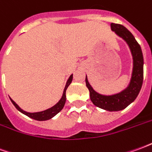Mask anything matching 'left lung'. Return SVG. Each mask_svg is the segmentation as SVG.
<instances>
[{
	"mask_svg": "<svg viewBox=\"0 0 152 152\" xmlns=\"http://www.w3.org/2000/svg\"><path fill=\"white\" fill-rule=\"evenodd\" d=\"M111 28L116 35L126 41L133 55L134 67L129 85L119 94L107 96L94 91L89 85L87 76L86 77V83L89 90L90 99L94 105L109 112H117L127 107L136 99L140 92L143 82V55L140 45L127 28L117 23H111Z\"/></svg>",
	"mask_w": 152,
	"mask_h": 152,
	"instance_id": "left-lung-1",
	"label": "left lung"
}]
</instances>
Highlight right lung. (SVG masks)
<instances>
[{"mask_svg": "<svg viewBox=\"0 0 152 152\" xmlns=\"http://www.w3.org/2000/svg\"><path fill=\"white\" fill-rule=\"evenodd\" d=\"M72 78H73V75L72 74L71 76H70L69 79L67 80V81H66V86H65V88H64V90H63V96H62V99H60L59 102H58L57 104L52 107H50V108L47 109L45 111H43V112H33V113H31V112H27L23 111V109H21L19 107H18L16 103H15V101H13L10 98V100H11L12 103L14 104L16 108L18 109V111L22 113H23L26 115H28V117L31 118V119H34V120H37V121H47V120H50L52 117H53L55 115H57L58 112L63 108V107L65 105V102H66V90L67 89V87L69 86V85L72 83Z\"/></svg>", "mask_w": 152, "mask_h": 152, "instance_id": "1", "label": "right lung"}]
</instances>
